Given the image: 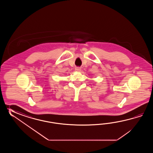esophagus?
I'll return each instance as SVG.
<instances>
[{"label":"esophagus","mask_w":153,"mask_h":153,"mask_svg":"<svg viewBox=\"0 0 153 153\" xmlns=\"http://www.w3.org/2000/svg\"><path fill=\"white\" fill-rule=\"evenodd\" d=\"M80 70H81V69H80V68H79V67L75 68V71H80Z\"/></svg>","instance_id":"1"}]
</instances>
